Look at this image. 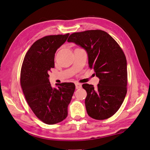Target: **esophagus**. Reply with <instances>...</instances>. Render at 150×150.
I'll use <instances>...</instances> for the list:
<instances>
[{
    "instance_id": "esophagus-1",
    "label": "esophagus",
    "mask_w": 150,
    "mask_h": 150,
    "mask_svg": "<svg viewBox=\"0 0 150 150\" xmlns=\"http://www.w3.org/2000/svg\"><path fill=\"white\" fill-rule=\"evenodd\" d=\"M75 87H76V89H80V88H81V87H82V84L80 83H75Z\"/></svg>"
}]
</instances>
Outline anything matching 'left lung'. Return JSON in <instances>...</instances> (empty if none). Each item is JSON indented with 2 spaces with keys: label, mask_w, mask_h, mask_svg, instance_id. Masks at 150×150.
<instances>
[{
  "label": "left lung",
  "mask_w": 150,
  "mask_h": 150,
  "mask_svg": "<svg viewBox=\"0 0 150 150\" xmlns=\"http://www.w3.org/2000/svg\"><path fill=\"white\" fill-rule=\"evenodd\" d=\"M86 50L89 67L99 79L97 87L83 83L87 114L96 120H105L120 108L127 94V60L122 49L108 33L92 30L71 34L67 40Z\"/></svg>",
  "instance_id": "1"
}]
</instances>
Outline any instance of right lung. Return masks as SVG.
Here are the masks:
<instances>
[{"label":"right lung","instance_id":"right-lung-1","mask_svg":"<svg viewBox=\"0 0 150 150\" xmlns=\"http://www.w3.org/2000/svg\"><path fill=\"white\" fill-rule=\"evenodd\" d=\"M69 35H49L37 40L23 62L20 82L25 99L36 117L46 124H55L67 118L75 89L71 82L56 83L53 88L49 80L48 73L54 68L55 53Z\"/></svg>","mask_w":150,"mask_h":150}]
</instances>
